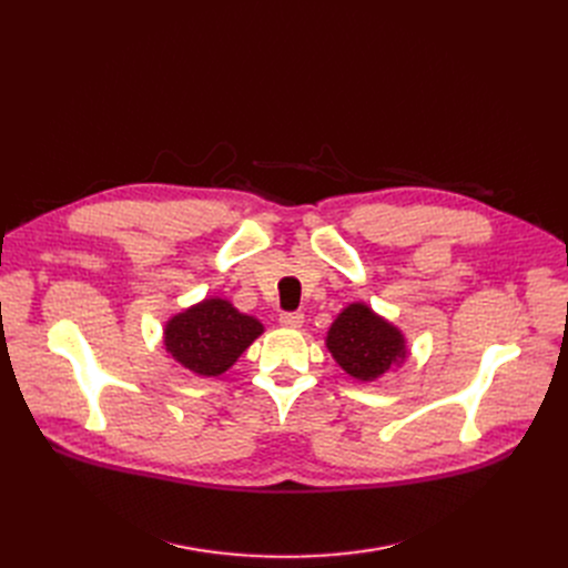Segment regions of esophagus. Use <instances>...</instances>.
<instances>
[{"label": "esophagus", "instance_id": "1", "mask_svg": "<svg viewBox=\"0 0 568 568\" xmlns=\"http://www.w3.org/2000/svg\"><path fill=\"white\" fill-rule=\"evenodd\" d=\"M278 322L281 326H285V329H300L304 324V313H283Z\"/></svg>", "mask_w": 568, "mask_h": 568}]
</instances>
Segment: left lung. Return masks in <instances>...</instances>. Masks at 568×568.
Returning <instances> with one entry per match:
<instances>
[{
    "label": "left lung",
    "mask_w": 568,
    "mask_h": 568,
    "mask_svg": "<svg viewBox=\"0 0 568 568\" xmlns=\"http://www.w3.org/2000/svg\"><path fill=\"white\" fill-rule=\"evenodd\" d=\"M334 362L356 382H375L407 359V338L400 326L382 317L366 302L347 304L324 338Z\"/></svg>",
    "instance_id": "left-lung-1"
}]
</instances>
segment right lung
Masks as SVG:
<instances>
[{
	"mask_svg": "<svg viewBox=\"0 0 568 568\" xmlns=\"http://www.w3.org/2000/svg\"><path fill=\"white\" fill-rule=\"evenodd\" d=\"M262 334L264 324L257 317L234 308L223 296H204L165 322L163 347L193 375L219 377Z\"/></svg>",
	"mask_w": 568,
	"mask_h": 568,
	"instance_id": "1",
	"label": "right lung"
}]
</instances>
